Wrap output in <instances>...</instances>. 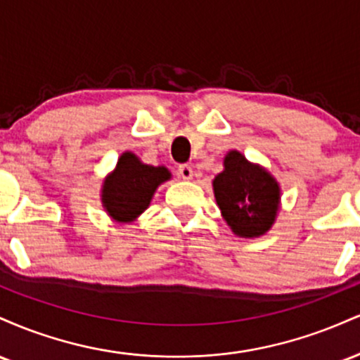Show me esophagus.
<instances>
[{
	"label": "esophagus",
	"instance_id": "1",
	"mask_svg": "<svg viewBox=\"0 0 360 360\" xmlns=\"http://www.w3.org/2000/svg\"><path fill=\"white\" fill-rule=\"evenodd\" d=\"M177 174H179V177H183L184 181H189L193 177V167L188 166V164H181L177 167Z\"/></svg>",
	"mask_w": 360,
	"mask_h": 360
}]
</instances>
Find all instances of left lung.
I'll list each match as a JSON object with an SVG mask.
<instances>
[{
	"instance_id": "1",
	"label": "left lung",
	"mask_w": 360,
	"mask_h": 360,
	"mask_svg": "<svg viewBox=\"0 0 360 360\" xmlns=\"http://www.w3.org/2000/svg\"><path fill=\"white\" fill-rule=\"evenodd\" d=\"M223 166L225 169L213 179V191L232 232L243 238L269 232L281 201L278 181L238 150H230Z\"/></svg>"
}]
</instances>
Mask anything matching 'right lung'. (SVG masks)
<instances>
[{
    "mask_svg": "<svg viewBox=\"0 0 360 360\" xmlns=\"http://www.w3.org/2000/svg\"><path fill=\"white\" fill-rule=\"evenodd\" d=\"M167 179H171V172L164 166H148L135 154L125 152L103 183V206L115 221H134L148 208L159 184Z\"/></svg>",
    "mask_w": 360,
    "mask_h": 360,
    "instance_id": "obj_1",
    "label": "right lung"
}]
</instances>
